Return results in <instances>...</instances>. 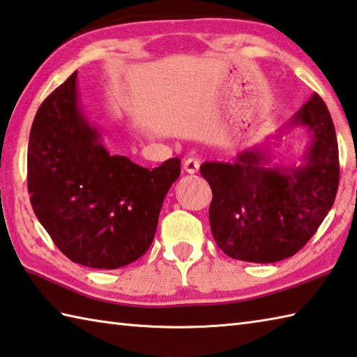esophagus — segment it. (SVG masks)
I'll return each instance as SVG.
<instances>
[{"mask_svg": "<svg viewBox=\"0 0 357 357\" xmlns=\"http://www.w3.org/2000/svg\"><path fill=\"white\" fill-rule=\"evenodd\" d=\"M184 172L188 173V174H195L198 173L199 170V160L195 159V158H188L184 160Z\"/></svg>", "mask_w": 357, "mask_h": 357, "instance_id": "obj_1", "label": "esophagus"}]
</instances>
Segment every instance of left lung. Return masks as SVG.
Returning a JSON list of instances; mask_svg holds the SVG:
<instances>
[{
  "mask_svg": "<svg viewBox=\"0 0 357 357\" xmlns=\"http://www.w3.org/2000/svg\"><path fill=\"white\" fill-rule=\"evenodd\" d=\"M297 126L310 135L301 164L275 163L268 139L280 142ZM201 174L213 193L208 221L222 252L250 263L292 257L316 234L336 199L339 149L326 105L314 94L266 142L243 150L234 162L207 160Z\"/></svg>",
  "mask_w": 357,
  "mask_h": 357,
  "instance_id": "obj_1",
  "label": "left lung"
}]
</instances>
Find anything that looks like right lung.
<instances>
[{
    "label": "right lung",
    "mask_w": 357,
    "mask_h": 357,
    "mask_svg": "<svg viewBox=\"0 0 357 357\" xmlns=\"http://www.w3.org/2000/svg\"><path fill=\"white\" fill-rule=\"evenodd\" d=\"M102 141L82 107L74 73L35 114L27 188L41 226L69 260L117 269L150 248L181 160L144 169L127 156L109 155Z\"/></svg>",
    "instance_id": "obj_1"
}]
</instances>
